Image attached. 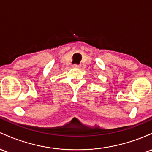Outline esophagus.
Listing matches in <instances>:
<instances>
[{
	"label": "esophagus",
	"mask_w": 152,
	"mask_h": 152,
	"mask_svg": "<svg viewBox=\"0 0 152 152\" xmlns=\"http://www.w3.org/2000/svg\"><path fill=\"white\" fill-rule=\"evenodd\" d=\"M73 67L75 69H80L81 67V65L80 64H73Z\"/></svg>",
	"instance_id": "esophagus-1"
}]
</instances>
